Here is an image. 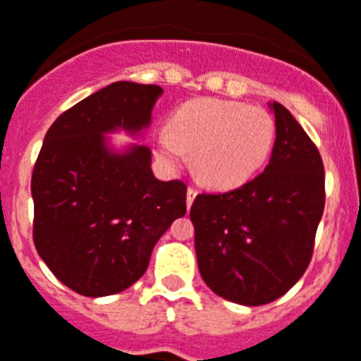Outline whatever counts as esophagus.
<instances>
[{
    "label": "esophagus",
    "instance_id": "esophagus-1",
    "mask_svg": "<svg viewBox=\"0 0 361 361\" xmlns=\"http://www.w3.org/2000/svg\"><path fill=\"white\" fill-rule=\"evenodd\" d=\"M195 195H197V190L194 188V186H190L188 190H186V205L192 207V203H194Z\"/></svg>",
    "mask_w": 361,
    "mask_h": 361
}]
</instances>
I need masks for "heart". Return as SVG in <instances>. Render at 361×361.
<instances>
[{"mask_svg":"<svg viewBox=\"0 0 361 361\" xmlns=\"http://www.w3.org/2000/svg\"><path fill=\"white\" fill-rule=\"evenodd\" d=\"M267 111L226 99H197L154 131L156 154L167 167L183 166L188 152L195 175L212 188H235L264 167L275 145Z\"/></svg>","mask_w":361,"mask_h":361,"instance_id":"obj_1","label":"heart"}]
</instances>
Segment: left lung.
<instances>
[{
	"instance_id": "1",
	"label": "left lung",
	"mask_w": 361,
	"mask_h": 361,
	"mask_svg": "<svg viewBox=\"0 0 361 361\" xmlns=\"http://www.w3.org/2000/svg\"><path fill=\"white\" fill-rule=\"evenodd\" d=\"M269 109L276 137L264 173L226 194H200L190 209L203 281L247 307L279 300L300 281L326 200L314 142L286 107Z\"/></svg>"
}]
</instances>
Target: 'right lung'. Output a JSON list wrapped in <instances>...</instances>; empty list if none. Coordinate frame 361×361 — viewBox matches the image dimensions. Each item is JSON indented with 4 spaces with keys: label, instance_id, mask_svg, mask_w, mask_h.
Here are the masks:
<instances>
[{
    "label": "right lung",
    "instance_id": "obj_1",
    "mask_svg": "<svg viewBox=\"0 0 361 361\" xmlns=\"http://www.w3.org/2000/svg\"><path fill=\"white\" fill-rule=\"evenodd\" d=\"M160 86L118 80L60 114L32 175L33 243L67 288L118 294L145 275L150 254L186 212V184L158 180L147 145L116 149L109 133L141 137Z\"/></svg>",
    "mask_w": 361,
    "mask_h": 361
}]
</instances>
